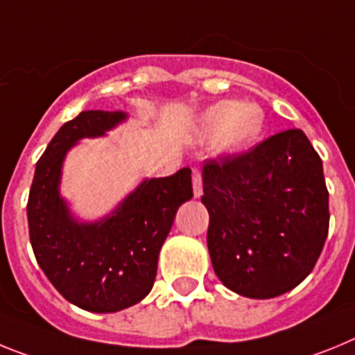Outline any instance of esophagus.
<instances>
[{
	"label": "esophagus",
	"instance_id": "1",
	"mask_svg": "<svg viewBox=\"0 0 355 355\" xmlns=\"http://www.w3.org/2000/svg\"><path fill=\"white\" fill-rule=\"evenodd\" d=\"M193 193H195V198H200L203 193L202 171H200V169H195V171H193Z\"/></svg>",
	"mask_w": 355,
	"mask_h": 355
}]
</instances>
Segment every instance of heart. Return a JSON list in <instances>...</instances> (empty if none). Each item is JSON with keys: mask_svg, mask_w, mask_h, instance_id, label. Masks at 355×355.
<instances>
[{"mask_svg": "<svg viewBox=\"0 0 355 355\" xmlns=\"http://www.w3.org/2000/svg\"><path fill=\"white\" fill-rule=\"evenodd\" d=\"M266 116L254 101L223 100L203 110L198 119L200 137L216 135V148L221 153L246 150L261 137Z\"/></svg>", "mask_w": 355, "mask_h": 355, "instance_id": "1", "label": "heart"}]
</instances>
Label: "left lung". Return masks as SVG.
Instances as JSON below:
<instances>
[{"label":"left lung","instance_id":"left-lung-1","mask_svg":"<svg viewBox=\"0 0 355 355\" xmlns=\"http://www.w3.org/2000/svg\"><path fill=\"white\" fill-rule=\"evenodd\" d=\"M202 203L218 279L248 298H273L313 271L329 234L322 159L298 128L250 152L205 160Z\"/></svg>","mask_w":355,"mask_h":355}]
</instances>
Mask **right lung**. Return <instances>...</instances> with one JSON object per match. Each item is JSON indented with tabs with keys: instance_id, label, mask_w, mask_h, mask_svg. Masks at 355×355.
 <instances>
[{
	"instance_id": "right-lung-1",
	"label": "right lung",
	"mask_w": 355,
	"mask_h": 355,
	"mask_svg": "<svg viewBox=\"0 0 355 355\" xmlns=\"http://www.w3.org/2000/svg\"><path fill=\"white\" fill-rule=\"evenodd\" d=\"M125 119L121 110H84L64 123L37 162L26 205L37 263L66 300L91 313L126 309L152 291L175 214L193 198L191 169L182 168L143 180L101 220L85 223L71 214L58 189L67 152Z\"/></svg>"
}]
</instances>
